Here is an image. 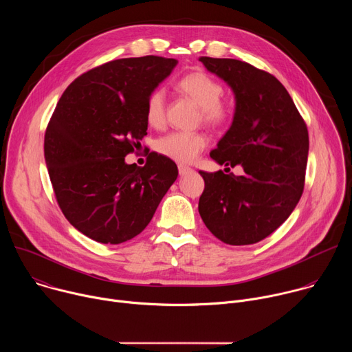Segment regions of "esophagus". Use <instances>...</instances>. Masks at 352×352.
Returning <instances> with one entry per match:
<instances>
[{
    "instance_id": "esophagus-1",
    "label": "esophagus",
    "mask_w": 352,
    "mask_h": 352,
    "mask_svg": "<svg viewBox=\"0 0 352 352\" xmlns=\"http://www.w3.org/2000/svg\"><path fill=\"white\" fill-rule=\"evenodd\" d=\"M178 171H179V175L184 177V175H186L188 173H190L192 170H190L189 167H185V166H178Z\"/></svg>"
}]
</instances>
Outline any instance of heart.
Wrapping results in <instances>:
<instances>
[{
  "instance_id": "heart-1",
  "label": "heart",
  "mask_w": 352,
  "mask_h": 352,
  "mask_svg": "<svg viewBox=\"0 0 352 352\" xmlns=\"http://www.w3.org/2000/svg\"><path fill=\"white\" fill-rule=\"evenodd\" d=\"M179 91L190 98L202 110L204 121L209 125H221L228 120L230 110L221 102L224 89L219 80L206 72H192L178 82ZM167 104L163 89H156L148 94L146 102V121L155 128L166 122ZM208 138L202 133L173 132L156 142V150L177 163H192L206 147Z\"/></svg>"
}]
</instances>
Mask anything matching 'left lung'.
I'll return each mask as SVG.
<instances>
[{
  "label": "left lung",
  "instance_id": "8db88e82",
  "mask_svg": "<svg viewBox=\"0 0 352 352\" xmlns=\"http://www.w3.org/2000/svg\"><path fill=\"white\" fill-rule=\"evenodd\" d=\"M199 60L230 86L235 100L231 126L210 157L245 173L199 171L205 179L199 214L220 241L256 243L289 217L304 192L308 129L273 75L232 58Z\"/></svg>",
  "mask_w": 352,
  "mask_h": 352
}]
</instances>
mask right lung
Returning a JSON list of instances; mask_svg holds the SVG:
<instances>
[{
  "label": "right lung",
  "instance_id": "add662e5",
  "mask_svg": "<svg viewBox=\"0 0 352 352\" xmlns=\"http://www.w3.org/2000/svg\"><path fill=\"white\" fill-rule=\"evenodd\" d=\"M178 61L146 56L110 61L75 79L44 136V159L67 220L100 243L140 234L178 177L152 152L144 167L125 156L147 135L146 102Z\"/></svg>",
  "mask_w": 352,
  "mask_h": 352
}]
</instances>
